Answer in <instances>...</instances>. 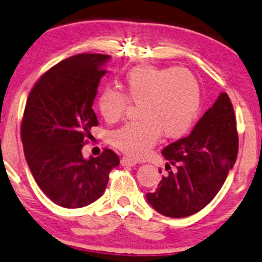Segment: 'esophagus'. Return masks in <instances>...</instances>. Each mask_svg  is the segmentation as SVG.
I'll list each match as a JSON object with an SVG mask.
<instances>
[{
    "mask_svg": "<svg viewBox=\"0 0 262 262\" xmlns=\"http://www.w3.org/2000/svg\"><path fill=\"white\" fill-rule=\"evenodd\" d=\"M120 163H121L122 167H134V165L137 164L136 161H134V159L131 158H127V157H122Z\"/></svg>",
    "mask_w": 262,
    "mask_h": 262,
    "instance_id": "esophagus-1",
    "label": "esophagus"
}]
</instances>
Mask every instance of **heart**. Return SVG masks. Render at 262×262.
<instances>
[{
    "mask_svg": "<svg viewBox=\"0 0 262 262\" xmlns=\"http://www.w3.org/2000/svg\"><path fill=\"white\" fill-rule=\"evenodd\" d=\"M124 91L106 88L98 99V110L107 122H116L131 103L140 105L138 118L113 131L109 142L125 155L142 157L163 134L168 138L183 136L198 119L201 87L191 71L179 67L137 66L124 78Z\"/></svg>",
    "mask_w": 262,
    "mask_h": 262,
    "instance_id": "b5f03b06",
    "label": "heart"
}]
</instances>
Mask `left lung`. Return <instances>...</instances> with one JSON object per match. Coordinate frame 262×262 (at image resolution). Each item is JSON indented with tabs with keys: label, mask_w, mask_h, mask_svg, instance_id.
I'll use <instances>...</instances> for the list:
<instances>
[{
	"label": "left lung",
	"mask_w": 262,
	"mask_h": 262,
	"mask_svg": "<svg viewBox=\"0 0 262 262\" xmlns=\"http://www.w3.org/2000/svg\"><path fill=\"white\" fill-rule=\"evenodd\" d=\"M238 147L234 109L228 94L221 93L189 136L162 150L167 174L155 191L147 192L148 204L171 218L201 211L223 186L235 164Z\"/></svg>",
	"instance_id": "left-lung-1"
}]
</instances>
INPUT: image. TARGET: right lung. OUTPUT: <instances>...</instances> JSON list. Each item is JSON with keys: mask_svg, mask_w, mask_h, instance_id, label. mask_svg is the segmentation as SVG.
<instances>
[{"mask_svg": "<svg viewBox=\"0 0 262 262\" xmlns=\"http://www.w3.org/2000/svg\"><path fill=\"white\" fill-rule=\"evenodd\" d=\"M109 55L78 54L61 61L30 91L20 125L24 156L34 179L52 202L81 208L105 191L118 167L115 152L84 159L82 148L98 126L92 109Z\"/></svg>", "mask_w": 262, "mask_h": 262, "instance_id": "1", "label": "right lung"}]
</instances>
